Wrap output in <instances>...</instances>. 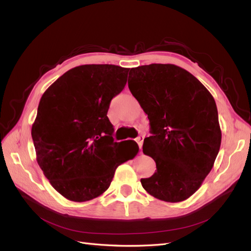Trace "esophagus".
<instances>
[{"label": "esophagus", "mask_w": 251, "mask_h": 251, "mask_svg": "<svg viewBox=\"0 0 251 251\" xmlns=\"http://www.w3.org/2000/svg\"><path fill=\"white\" fill-rule=\"evenodd\" d=\"M136 142L138 143V145H139V149L141 150L142 148V144H143V136H139L136 138Z\"/></svg>", "instance_id": "34e87169"}]
</instances>
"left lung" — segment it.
I'll use <instances>...</instances> for the list:
<instances>
[{
	"instance_id": "1",
	"label": "left lung",
	"mask_w": 251,
	"mask_h": 251,
	"mask_svg": "<svg viewBox=\"0 0 251 251\" xmlns=\"http://www.w3.org/2000/svg\"><path fill=\"white\" fill-rule=\"evenodd\" d=\"M128 89L148 114L152 136L143 152L157 170L141 184L149 194L167 202L193 195L210 174L221 144L218 111L210 91L175 64L131 68Z\"/></svg>"
}]
</instances>
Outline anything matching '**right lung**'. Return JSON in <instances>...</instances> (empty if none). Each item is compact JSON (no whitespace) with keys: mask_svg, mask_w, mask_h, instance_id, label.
<instances>
[{"mask_svg":"<svg viewBox=\"0 0 251 251\" xmlns=\"http://www.w3.org/2000/svg\"><path fill=\"white\" fill-rule=\"evenodd\" d=\"M129 68L86 64L72 68L42 94L32 126L36 160L50 185L66 200L83 202L110 187L116 168L139 148L118 146L107 117L123 91Z\"/></svg>","mask_w":251,"mask_h":251,"instance_id":"right-lung-1","label":"right lung"}]
</instances>
